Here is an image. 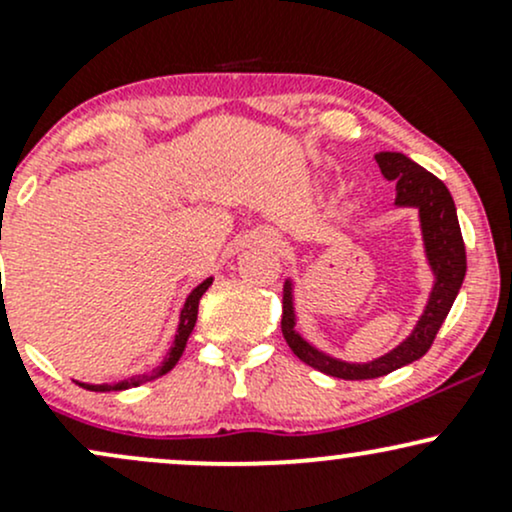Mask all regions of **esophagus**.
Wrapping results in <instances>:
<instances>
[{
    "mask_svg": "<svg viewBox=\"0 0 512 512\" xmlns=\"http://www.w3.org/2000/svg\"><path fill=\"white\" fill-rule=\"evenodd\" d=\"M257 243L264 245V248H272V250L284 248V240H281L279 233H274V231H262L260 236H257Z\"/></svg>",
    "mask_w": 512,
    "mask_h": 512,
    "instance_id": "34e87169",
    "label": "esophagus"
}]
</instances>
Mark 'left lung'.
Returning <instances> with one entry per match:
<instances>
[{
    "label": "left lung",
    "mask_w": 512,
    "mask_h": 512,
    "mask_svg": "<svg viewBox=\"0 0 512 512\" xmlns=\"http://www.w3.org/2000/svg\"><path fill=\"white\" fill-rule=\"evenodd\" d=\"M375 161H378L380 173L387 180L397 182V207L419 209L426 257L436 281H433V291L428 296L426 310L419 317V322H416L414 332L397 349H392L390 354L375 358L370 363L339 361V358L322 354L313 344L305 342L296 330L293 284L291 279L286 281L284 315H281V332H284L286 344L310 368L342 380L380 378V375L392 373V370L407 366V363L424 356L431 349L443 320L448 317L452 303H455L457 293H460L464 272H467V252H464L460 221H457L455 202H452V195L448 187H445V182L438 180L433 173H428L426 168H421L411 158L397 154V151H380V154H375Z\"/></svg>",
    "instance_id": "obj_1"
}]
</instances>
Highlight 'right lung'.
Masks as SVG:
<instances>
[{"mask_svg":"<svg viewBox=\"0 0 512 512\" xmlns=\"http://www.w3.org/2000/svg\"><path fill=\"white\" fill-rule=\"evenodd\" d=\"M211 276L209 279H204L202 284L197 286L195 291L190 293V296H187V301H185V305H182V310H180V322H178V334H175V339H173V346H170L168 349V354H166V358H163V363L158 368H154L151 370V373H146V375H134V378H127V380H120V383H115V385H88V383H76V385H81V387H86V390H91V392H110V390H129V387H137V385H144V383H149V380H156V378H161V375H166L168 370H173V366L175 363L180 361V356H182V351H185V346H187V337H190L192 334V330H195V322H197V310H199V298L204 296V291L209 289L211 286Z\"/></svg>","mask_w":512,"mask_h":512,"instance_id":"add662e5","label":"right lung"}]
</instances>
